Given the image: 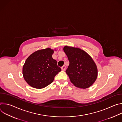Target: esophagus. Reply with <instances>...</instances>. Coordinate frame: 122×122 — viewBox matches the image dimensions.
I'll use <instances>...</instances> for the list:
<instances>
[{
  "mask_svg": "<svg viewBox=\"0 0 122 122\" xmlns=\"http://www.w3.org/2000/svg\"><path fill=\"white\" fill-rule=\"evenodd\" d=\"M66 66H62L61 67V69H62L63 71H65L66 70Z\"/></svg>",
  "mask_w": 122,
  "mask_h": 122,
  "instance_id": "34e87169",
  "label": "esophagus"
}]
</instances>
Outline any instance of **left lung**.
Returning a JSON list of instances; mask_svg holds the SVG:
<instances>
[{
	"label": "left lung",
	"instance_id": "left-lung-1",
	"mask_svg": "<svg viewBox=\"0 0 122 122\" xmlns=\"http://www.w3.org/2000/svg\"><path fill=\"white\" fill-rule=\"evenodd\" d=\"M69 65L66 71L71 81L77 87H89L97 79V69L91 56L81 49L64 47Z\"/></svg>",
	"mask_w": 122,
	"mask_h": 122
}]
</instances>
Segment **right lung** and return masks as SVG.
<instances>
[{"label":"right lung","mask_w":122,"mask_h":122,"mask_svg":"<svg viewBox=\"0 0 122 122\" xmlns=\"http://www.w3.org/2000/svg\"><path fill=\"white\" fill-rule=\"evenodd\" d=\"M54 50L46 48L37 51L26 60L23 74L26 82L33 88L45 87L54 80L61 69L56 60L52 57Z\"/></svg>","instance_id":"1"}]
</instances>
